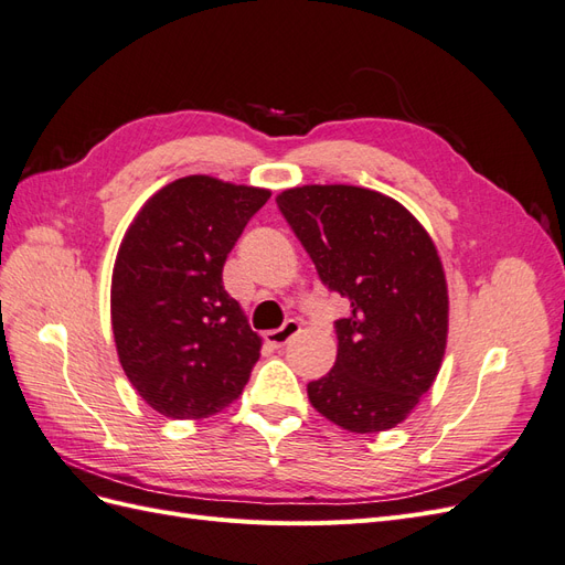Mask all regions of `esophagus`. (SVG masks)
I'll return each instance as SVG.
<instances>
[{
  "instance_id": "34e87169",
  "label": "esophagus",
  "mask_w": 565,
  "mask_h": 565,
  "mask_svg": "<svg viewBox=\"0 0 565 565\" xmlns=\"http://www.w3.org/2000/svg\"><path fill=\"white\" fill-rule=\"evenodd\" d=\"M301 332V324H299V320H287L282 328H278V330H268L266 334H264V339L268 341V344H273V347H285L289 339L292 337H297Z\"/></svg>"
}]
</instances>
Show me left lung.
<instances>
[{
	"mask_svg": "<svg viewBox=\"0 0 565 565\" xmlns=\"http://www.w3.org/2000/svg\"><path fill=\"white\" fill-rule=\"evenodd\" d=\"M278 207L320 280L349 299L334 367L309 382L322 417L353 434L407 419L448 344V282L429 233L401 202L358 185L287 188Z\"/></svg>",
	"mask_w": 565,
	"mask_h": 565,
	"instance_id": "left-lung-1",
	"label": "left lung"
}]
</instances>
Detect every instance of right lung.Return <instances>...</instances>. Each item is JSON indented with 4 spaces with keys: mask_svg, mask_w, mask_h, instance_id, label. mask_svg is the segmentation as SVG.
Wrapping results in <instances>:
<instances>
[{
    "mask_svg": "<svg viewBox=\"0 0 565 565\" xmlns=\"http://www.w3.org/2000/svg\"><path fill=\"white\" fill-rule=\"evenodd\" d=\"M268 198L266 188L183 177L143 204L119 243L110 285L119 365L164 417L221 413L259 361L262 337L221 273Z\"/></svg>",
    "mask_w": 565,
    "mask_h": 565,
    "instance_id": "1",
    "label": "right lung"
}]
</instances>
